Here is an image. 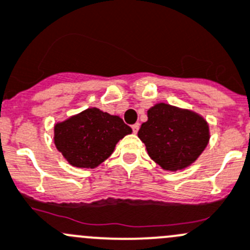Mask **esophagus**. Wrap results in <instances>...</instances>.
Here are the masks:
<instances>
[{
	"label": "esophagus",
	"mask_w": 250,
	"mask_h": 250,
	"mask_svg": "<svg viewBox=\"0 0 250 250\" xmlns=\"http://www.w3.org/2000/svg\"><path fill=\"white\" fill-rule=\"evenodd\" d=\"M139 129H140V124H135V125H132V131H134V134H137Z\"/></svg>",
	"instance_id": "obj_1"
}]
</instances>
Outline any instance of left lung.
I'll list each match as a JSON object with an SVG mask.
<instances>
[{
    "mask_svg": "<svg viewBox=\"0 0 250 250\" xmlns=\"http://www.w3.org/2000/svg\"><path fill=\"white\" fill-rule=\"evenodd\" d=\"M137 136L148 156L168 172L190 167L210 141L208 123L199 113L167 103H157L147 110Z\"/></svg>",
    "mask_w": 250,
    "mask_h": 250,
    "instance_id": "left-lung-1",
    "label": "left lung"
}]
</instances>
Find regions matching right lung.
<instances>
[{"label": "right lung", "mask_w": 250, "mask_h": 250, "mask_svg": "<svg viewBox=\"0 0 250 250\" xmlns=\"http://www.w3.org/2000/svg\"><path fill=\"white\" fill-rule=\"evenodd\" d=\"M132 132L118 115L88 108L54 125V144L63 158L76 168H96L115 149L121 139Z\"/></svg>", "instance_id": "1"}]
</instances>
